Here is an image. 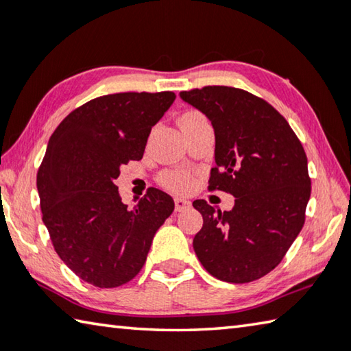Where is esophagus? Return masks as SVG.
<instances>
[{"instance_id": "esophagus-1", "label": "esophagus", "mask_w": 351, "mask_h": 351, "mask_svg": "<svg viewBox=\"0 0 351 351\" xmlns=\"http://www.w3.org/2000/svg\"><path fill=\"white\" fill-rule=\"evenodd\" d=\"M174 204H176V211H186L191 208V202L183 197H176Z\"/></svg>"}]
</instances>
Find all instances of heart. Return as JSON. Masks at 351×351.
I'll return each instance as SVG.
<instances>
[{
	"label": "heart",
	"mask_w": 351,
	"mask_h": 351,
	"mask_svg": "<svg viewBox=\"0 0 351 351\" xmlns=\"http://www.w3.org/2000/svg\"><path fill=\"white\" fill-rule=\"evenodd\" d=\"M193 115H200L199 112H188L182 117H193ZM163 185L168 186L169 189H174V191H185L189 186H191V176L186 174V172H171V174H166L163 177Z\"/></svg>",
	"instance_id": "1"
}]
</instances>
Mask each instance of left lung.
Masks as SVG:
<instances>
[{
    "label": "left lung",
    "mask_w": 351,
    "mask_h": 351,
    "mask_svg": "<svg viewBox=\"0 0 351 351\" xmlns=\"http://www.w3.org/2000/svg\"><path fill=\"white\" fill-rule=\"evenodd\" d=\"M180 98L214 128L210 189L236 197L223 213L193 202L204 217L193 241L195 254L223 282L261 279L279 265L305 222L311 180L302 143L271 104L243 89L205 86Z\"/></svg>",
    "instance_id": "left-lung-1"
}]
</instances>
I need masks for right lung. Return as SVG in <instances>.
I'll list each match as a JSON object with an SVG mask.
<instances>
[{"mask_svg": "<svg viewBox=\"0 0 351 351\" xmlns=\"http://www.w3.org/2000/svg\"><path fill=\"white\" fill-rule=\"evenodd\" d=\"M174 92H121L94 98L55 129L36 174L43 222L53 248L80 279L115 288L138 274L157 230L174 211L171 195L149 188L132 210L115 179L143 157L147 137Z\"/></svg>", "mask_w": 351, "mask_h": 351, "instance_id": "add662e5", "label": "right lung"}]
</instances>
